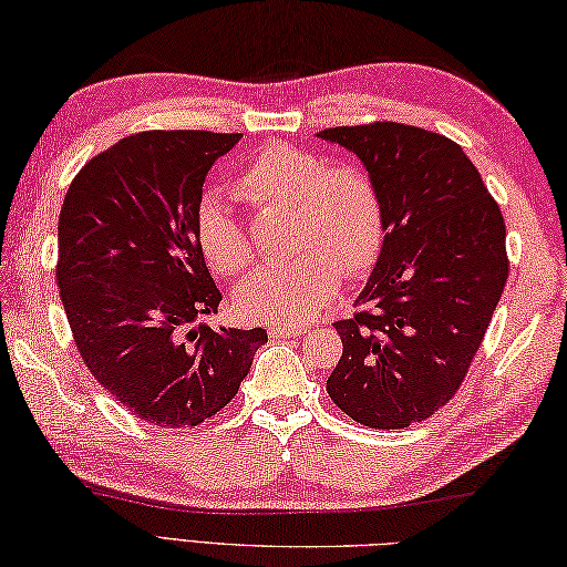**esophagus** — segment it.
Segmentation results:
<instances>
[{"label":"esophagus","mask_w":567,"mask_h":567,"mask_svg":"<svg viewBox=\"0 0 567 567\" xmlns=\"http://www.w3.org/2000/svg\"><path fill=\"white\" fill-rule=\"evenodd\" d=\"M306 332V328H296V326H271L269 334L271 338H300Z\"/></svg>","instance_id":"34e87169"}]
</instances>
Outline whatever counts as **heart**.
<instances>
[{
	"label": "heart",
	"mask_w": 567,
	"mask_h": 567,
	"mask_svg": "<svg viewBox=\"0 0 567 567\" xmlns=\"http://www.w3.org/2000/svg\"><path fill=\"white\" fill-rule=\"evenodd\" d=\"M239 198L288 210L284 264L254 271L237 288L239 313L261 322H306L338 296L342 276L357 279L379 259L386 235L384 200L372 173L286 142L264 144L237 173ZM195 237L217 274L237 276L254 261V245L223 193H207Z\"/></svg>",
	"instance_id": "1"
}]
</instances>
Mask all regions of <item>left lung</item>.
<instances>
[{"mask_svg":"<svg viewBox=\"0 0 567 567\" xmlns=\"http://www.w3.org/2000/svg\"><path fill=\"white\" fill-rule=\"evenodd\" d=\"M360 156L384 200L386 235L357 306L338 320L328 394L352 421L406 429L453 399L480 350L509 259L480 171L443 134L399 122L318 134Z\"/></svg>","mask_w":567,"mask_h":567,"instance_id":"obj_1","label":"left lung"}]
</instances>
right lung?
<instances>
[{
    "mask_svg": "<svg viewBox=\"0 0 567 567\" xmlns=\"http://www.w3.org/2000/svg\"><path fill=\"white\" fill-rule=\"evenodd\" d=\"M241 134L142 132L73 178L58 217L55 281L78 352L107 394L154 425L223 411L267 330L200 322L217 291L195 237L207 171Z\"/></svg>",
    "mask_w": 567,
    "mask_h": 567,
    "instance_id": "right-lung-1",
    "label": "right lung"
}]
</instances>
